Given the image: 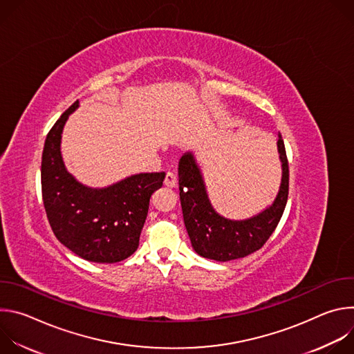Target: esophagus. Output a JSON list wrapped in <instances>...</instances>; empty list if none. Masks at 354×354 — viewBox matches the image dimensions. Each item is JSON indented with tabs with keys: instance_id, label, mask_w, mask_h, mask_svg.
<instances>
[{
	"instance_id": "1",
	"label": "esophagus",
	"mask_w": 354,
	"mask_h": 354,
	"mask_svg": "<svg viewBox=\"0 0 354 354\" xmlns=\"http://www.w3.org/2000/svg\"><path fill=\"white\" fill-rule=\"evenodd\" d=\"M176 182H178L176 175H175L174 172H167V175H165V180H164V185H165L167 187H175V186H176Z\"/></svg>"
}]
</instances>
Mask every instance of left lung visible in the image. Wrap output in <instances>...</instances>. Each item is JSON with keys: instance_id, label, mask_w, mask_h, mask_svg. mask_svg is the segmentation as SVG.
<instances>
[{"instance_id": "8db88e82", "label": "left lung", "mask_w": 354, "mask_h": 354, "mask_svg": "<svg viewBox=\"0 0 354 354\" xmlns=\"http://www.w3.org/2000/svg\"><path fill=\"white\" fill-rule=\"evenodd\" d=\"M277 149L281 161V183L273 205L254 217L239 221L224 218L213 209L194 156L186 153L180 158L178 175L183 221L192 246L200 257L217 262L245 258L261 249L270 238L288 197V161L281 134H279Z\"/></svg>"}]
</instances>
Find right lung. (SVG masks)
I'll list each match as a JSON object with an SVG mask.
<instances>
[{
  "mask_svg": "<svg viewBox=\"0 0 354 354\" xmlns=\"http://www.w3.org/2000/svg\"><path fill=\"white\" fill-rule=\"evenodd\" d=\"M78 100L50 129L41 154V196L56 238L80 258L116 263L138 248L149 198L165 172L131 175L112 186L92 189L67 172L60 151L63 127Z\"/></svg>",
  "mask_w": 354,
  "mask_h": 354,
  "instance_id": "add662e5",
  "label": "right lung"
}]
</instances>
